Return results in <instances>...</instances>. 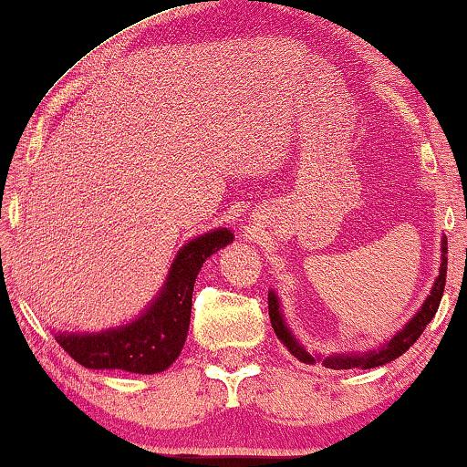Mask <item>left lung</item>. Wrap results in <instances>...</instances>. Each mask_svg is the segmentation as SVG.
I'll use <instances>...</instances> for the list:
<instances>
[{
    "instance_id": "8db88e82",
    "label": "left lung",
    "mask_w": 467,
    "mask_h": 467,
    "mask_svg": "<svg viewBox=\"0 0 467 467\" xmlns=\"http://www.w3.org/2000/svg\"><path fill=\"white\" fill-rule=\"evenodd\" d=\"M446 240H442V265H440V274L436 278V283H433V289H431V296L425 299V304L420 306V310L417 312V317H412V321L406 325L404 329L400 331L398 336H393L389 344L385 347H380L379 350H372V353H366V355H331V357H325L323 363L331 369H350V368H359V369H369V368H379V366H385V363L398 359L400 355H404L408 348L412 347L414 342L419 340V336L423 334V329L427 327V323L431 321L433 317H436L438 312V306H440V299H442V293H444V285H446ZM280 306H278V299L274 293L267 296V310H270V321H272V327L276 331L278 340L285 344L286 350L296 357V359L304 361V363H315V357L308 355L304 350L302 344H299L296 337L289 334V329H286V325L283 321V317H280Z\"/></svg>"
}]
</instances>
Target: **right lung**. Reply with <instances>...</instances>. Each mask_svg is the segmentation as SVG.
I'll return each instance as SVG.
<instances>
[{"mask_svg": "<svg viewBox=\"0 0 467 467\" xmlns=\"http://www.w3.org/2000/svg\"><path fill=\"white\" fill-rule=\"evenodd\" d=\"M232 240L234 234L227 229L191 240L176 254L161 296L138 321L104 334H59L55 340L85 368L125 369L133 374L163 372L176 361L187 340L193 285L203 261Z\"/></svg>", "mask_w": 467, "mask_h": 467, "instance_id": "obj_1", "label": "right lung"}]
</instances>
